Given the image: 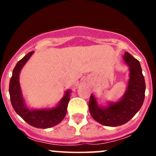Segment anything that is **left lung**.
Here are the masks:
<instances>
[{
  "instance_id": "8db88e82",
  "label": "left lung",
  "mask_w": 156,
  "mask_h": 156,
  "mask_svg": "<svg viewBox=\"0 0 156 156\" xmlns=\"http://www.w3.org/2000/svg\"><path fill=\"white\" fill-rule=\"evenodd\" d=\"M123 60L129 69V78L123 97L116 102L108 103L107 107L98 105L90 95L89 111L94 120L107 126H118L125 124L140 110L144 100L145 82L138 60L128 52H125Z\"/></svg>"
}]
</instances>
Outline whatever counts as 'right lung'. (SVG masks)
Returning a JSON list of instances; mask_svg holds the SVG:
<instances>
[{"mask_svg": "<svg viewBox=\"0 0 156 156\" xmlns=\"http://www.w3.org/2000/svg\"><path fill=\"white\" fill-rule=\"evenodd\" d=\"M33 53L34 51L29 52L27 55L18 62L16 67L14 68L12 76L9 83V94L12 107L19 116H21L30 126L46 129L58 124L65 118L67 112L71 90H66L64 97L60 101L59 104L53 108L30 109L27 108L22 95L19 84V73Z\"/></svg>", "mask_w": 156, "mask_h": 156, "instance_id": "right-lung-1", "label": "right lung"}]
</instances>
